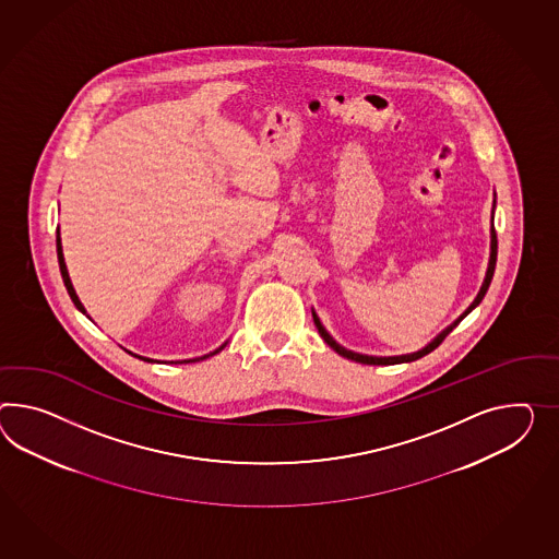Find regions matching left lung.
Instances as JSON below:
<instances>
[{
    "label": "left lung",
    "instance_id": "8db88e82",
    "mask_svg": "<svg viewBox=\"0 0 559 559\" xmlns=\"http://www.w3.org/2000/svg\"><path fill=\"white\" fill-rule=\"evenodd\" d=\"M492 216H495V206H492ZM495 265H497V233H495V227H492V223H490V258H488V267L487 273H485V282H483V286L478 289V294H476V298H474L473 304L462 312V314L450 324V326H445L440 334H436L433 338H431L430 343L426 344L424 348H419V350H415V353H407V355H395V357H372V355H362V353H355V350H348V348H344L343 344L336 343L332 336H330L329 330L322 326V322H320V318L314 312V308H312V318H314L316 329L320 332V336L324 338V343L329 344L330 348L334 350V353H338L341 357L350 358V360H357V362H362V365H397V362H412V360H417V358L426 357L428 353H431L438 344L444 341L445 336L452 332V330L459 326L460 322L466 318V316L473 312L474 308L483 301L485 298V294H487L488 286H490V280H492V273H495Z\"/></svg>",
    "mask_w": 559,
    "mask_h": 559
}]
</instances>
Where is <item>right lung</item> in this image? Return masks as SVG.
<instances>
[{"instance_id": "obj_1", "label": "right lung", "mask_w": 559, "mask_h": 559, "mask_svg": "<svg viewBox=\"0 0 559 559\" xmlns=\"http://www.w3.org/2000/svg\"><path fill=\"white\" fill-rule=\"evenodd\" d=\"M57 253H58V265H60V273H62V280H64V286H67V292H69V296H71V300L74 301V306H76V310L79 312H83L86 314L85 306L81 304L79 300V296H76V292H74V287H72L71 275H69V270H67V263H64V255H62V241H60V229H57ZM229 343V341H227ZM227 343L221 344L218 348H215L213 353H209V355H202V357L197 358H185V360H173V362H197V360H204V358L213 357L216 353H221ZM129 355H133V357L142 358V360H147V362H158L156 358H147L142 357V355H135V353H131L128 350Z\"/></svg>"}]
</instances>
